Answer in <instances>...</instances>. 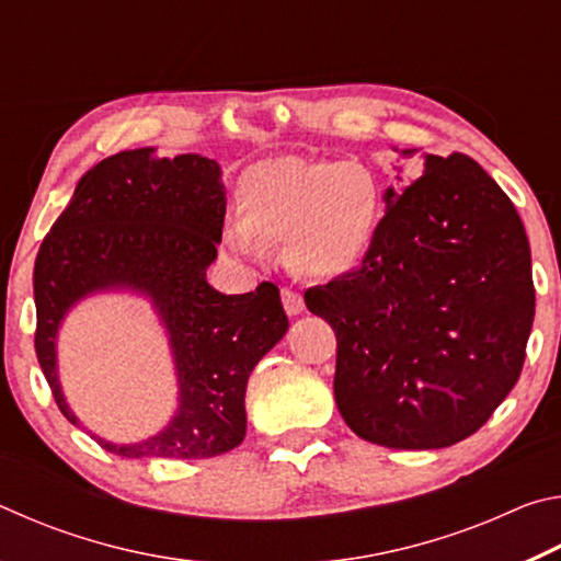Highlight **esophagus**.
<instances>
[{"label": "esophagus", "instance_id": "34e87169", "mask_svg": "<svg viewBox=\"0 0 561 561\" xmlns=\"http://www.w3.org/2000/svg\"><path fill=\"white\" fill-rule=\"evenodd\" d=\"M282 304H284V311H287L289 317H297L304 311L301 291L291 289V287H282Z\"/></svg>", "mask_w": 561, "mask_h": 561}]
</instances>
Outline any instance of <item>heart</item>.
I'll return each mask as SVG.
<instances>
[{"instance_id": "1", "label": "heart", "mask_w": 561, "mask_h": 561, "mask_svg": "<svg viewBox=\"0 0 561 561\" xmlns=\"http://www.w3.org/2000/svg\"><path fill=\"white\" fill-rule=\"evenodd\" d=\"M381 215V185L356 160L287 156L252 168L240 183V222L230 244L287 242L289 262L311 277H336L364 257Z\"/></svg>"}]
</instances>
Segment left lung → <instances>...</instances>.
<instances>
[{"mask_svg": "<svg viewBox=\"0 0 561 561\" xmlns=\"http://www.w3.org/2000/svg\"><path fill=\"white\" fill-rule=\"evenodd\" d=\"M401 190L356 270L304 291L336 334L334 396L358 438L448 448L515 388L535 321L529 242L502 187L465 153L401 150Z\"/></svg>", "mask_w": 561, "mask_h": 561, "instance_id": "obj_1", "label": "left lung"}]
</instances>
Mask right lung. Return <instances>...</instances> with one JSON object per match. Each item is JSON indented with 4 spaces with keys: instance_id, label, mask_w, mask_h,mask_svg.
<instances>
[{
    "instance_id": "add662e5",
    "label": "right lung",
    "mask_w": 561,
    "mask_h": 561,
    "mask_svg": "<svg viewBox=\"0 0 561 561\" xmlns=\"http://www.w3.org/2000/svg\"><path fill=\"white\" fill-rule=\"evenodd\" d=\"M222 220L225 185L215 160L153 158V150L140 148L93 165L44 237L34 264V348L66 421L79 423L56 381L54 339L76 299L103 287L146 291L173 341L178 415L138 445L93 435L113 455L195 460L222 455L244 438L247 378L289 321L277 284L227 297L205 282Z\"/></svg>"
}]
</instances>
